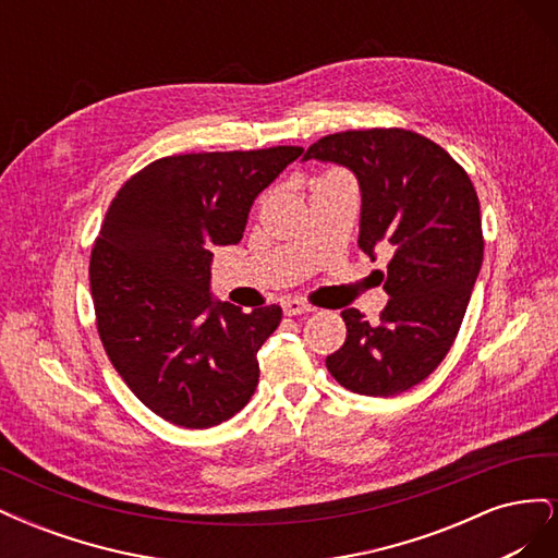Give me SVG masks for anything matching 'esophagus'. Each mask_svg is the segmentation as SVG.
I'll use <instances>...</instances> for the list:
<instances>
[{
  "mask_svg": "<svg viewBox=\"0 0 558 558\" xmlns=\"http://www.w3.org/2000/svg\"><path fill=\"white\" fill-rule=\"evenodd\" d=\"M281 307H283V314H286V316H298V314H310V312H314L312 305H307L305 300H298V298L283 300Z\"/></svg>",
  "mask_w": 558,
  "mask_h": 558,
  "instance_id": "esophagus-1",
  "label": "esophagus"
}]
</instances>
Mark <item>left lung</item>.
Instances as JSON below:
<instances>
[{"label": "left lung", "mask_w": 558, "mask_h": 558, "mask_svg": "<svg viewBox=\"0 0 558 558\" xmlns=\"http://www.w3.org/2000/svg\"><path fill=\"white\" fill-rule=\"evenodd\" d=\"M330 160L359 177V246L391 248L379 324L344 310L347 340L328 373L361 396L388 398L424 381L463 324L484 258L480 197L468 172L428 137L402 128L344 130L314 142L302 160Z\"/></svg>", "instance_id": "left-lung-1"}]
</instances>
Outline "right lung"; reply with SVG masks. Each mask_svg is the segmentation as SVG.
I'll return each instance as SVG.
<instances>
[{
	"label": "right lung",
	"mask_w": 558,
	"mask_h": 558,
	"mask_svg": "<svg viewBox=\"0 0 558 558\" xmlns=\"http://www.w3.org/2000/svg\"><path fill=\"white\" fill-rule=\"evenodd\" d=\"M300 154L167 156L111 199L90 253L97 332L130 391L174 426H218L256 391L258 349L281 307L214 302L211 248L242 240L253 199Z\"/></svg>",
	"instance_id": "1"
}]
</instances>
